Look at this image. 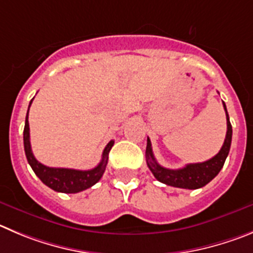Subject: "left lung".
Wrapping results in <instances>:
<instances>
[{
  "label": "left lung",
  "instance_id": "obj_1",
  "mask_svg": "<svg viewBox=\"0 0 253 253\" xmlns=\"http://www.w3.org/2000/svg\"><path fill=\"white\" fill-rule=\"evenodd\" d=\"M223 108L226 111V120H227V132H226V138L222 147L216 156L212 159L207 160L200 164H188L185 167L178 169H165L159 162L156 161L155 156L152 152V146H151L150 138H147V147H146V162H147L148 169L156 177V180L165 185L172 186V187L187 188V190H197L204 186H206L210 181H212L214 177L218 174L221 169L225 165L227 159L228 152H230L231 141H232V126H231L230 117H228L227 108L223 102Z\"/></svg>",
  "mask_w": 253,
  "mask_h": 253
}]
</instances>
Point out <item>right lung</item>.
<instances>
[{"label":"right lung","instance_id":"obj_1","mask_svg":"<svg viewBox=\"0 0 253 253\" xmlns=\"http://www.w3.org/2000/svg\"><path fill=\"white\" fill-rule=\"evenodd\" d=\"M34 100V98H32ZM31 100V103H32ZM28 106V110H30ZM115 141L111 140L107 143L102 153V160L100 164L92 169L87 171H81V169H55V167H47L42 165L41 162L35 159L32 150H31L30 142V125H28V111L26 116L25 128H23V146H25V153L27 157V161L30 166L32 167L36 176L40 180L52 188L53 191L63 193H77L81 191L87 190L92 187L94 183H97L101 180L103 172H105L106 166L108 161V153L112 148Z\"/></svg>","mask_w":253,"mask_h":253}]
</instances>
